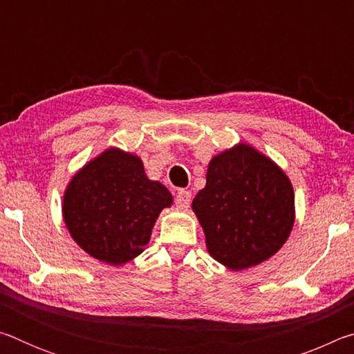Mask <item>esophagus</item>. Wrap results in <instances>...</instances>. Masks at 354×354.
<instances>
[{
  "label": "esophagus",
  "mask_w": 354,
  "mask_h": 354,
  "mask_svg": "<svg viewBox=\"0 0 354 354\" xmlns=\"http://www.w3.org/2000/svg\"><path fill=\"white\" fill-rule=\"evenodd\" d=\"M190 198H192V195L189 190H179L176 194V198H175L176 206L179 209H187L190 206Z\"/></svg>",
  "instance_id": "esophagus-1"
}]
</instances>
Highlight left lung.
<instances>
[{"instance_id":"obj_1","label":"left lung","mask_w":354,"mask_h":354,"mask_svg":"<svg viewBox=\"0 0 354 354\" xmlns=\"http://www.w3.org/2000/svg\"><path fill=\"white\" fill-rule=\"evenodd\" d=\"M192 209L205 231L209 254L234 272L272 257L295 221L290 179L247 143L214 156L205 189Z\"/></svg>"}]
</instances>
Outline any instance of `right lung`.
Instances as JSON below:
<instances>
[{"label":"right lung","instance_id":"obj_1","mask_svg":"<svg viewBox=\"0 0 354 354\" xmlns=\"http://www.w3.org/2000/svg\"><path fill=\"white\" fill-rule=\"evenodd\" d=\"M173 196L145 175L136 154L107 148L71 178L64 221L73 241L95 259L123 266L139 256Z\"/></svg>","mask_w":354,"mask_h":354}]
</instances>
